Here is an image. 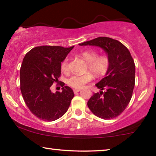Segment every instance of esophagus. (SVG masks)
I'll use <instances>...</instances> for the list:
<instances>
[{
  "label": "esophagus",
  "mask_w": 156,
  "mask_h": 156,
  "mask_svg": "<svg viewBox=\"0 0 156 156\" xmlns=\"http://www.w3.org/2000/svg\"><path fill=\"white\" fill-rule=\"evenodd\" d=\"M74 94H76V93H78L79 91H81V89H74Z\"/></svg>",
  "instance_id": "obj_1"
}]
</instances>
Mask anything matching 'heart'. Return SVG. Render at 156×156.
I'll return each instance as SVG.
<instances>
[{
    "mask_svg": "<svg viewBox=\"0 0 156 156\" xmlns=\"http://www.w3.org/2000/svg\"><path fill=\"white\" fill-rule=\"evenodd\" d=\"M80 56L87 62V70L91 72L94 76H102L107 71L109 65V60L107 57L98 56L97 52L94 50L84 51L81 53ZM61 69L64 72H67L69 69L67 58H65L62 62ZM90 73L87 72L84 74H74L68 79L67 84L74 88H83L92 80V75Z\"/></svg>",
    "mask_w": 156,
    "mask_h": 156,
    "instance_id": "1",
    "label": "heart"
}]
</instances>
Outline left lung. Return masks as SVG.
<instances>
[{
  "label": "left lung",
  "instance_id": "8db88e82",
  "mask_svg": "<svg viewBox=\"0 0 156 156\" xmlns=\"http://www.w3.org/2000/svg\"><path fill=\"white\" fill-rule=\"evenodd\" d=\"M79 44L99 47L106 52L109 60L106 76L96 84L101 91L89 99L88 107L95 116L103 119L119 116L131 101L135 85V64L129 50L118 40L107 37Z\"/></svg>",
  "mask_w": 156,
  "mask_h": 156
}]
</instances>
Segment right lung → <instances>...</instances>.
<instances>
[{"mask_svg":"<svg viewBox=\"0 0 156 156\" xmlns=\"http://www.w3.org/2000/svg\"><path fill=\"white\" fill-rule=\"evenodd\" d=\"M73 47L39 46L25 55L20 72V90L30 111L41 120L53 121L67 112L73 99V90L67 86L52 93L50 87L58 82L61 62Z\"/></svg>","mask_w":156,"mask_h":156,"instance_id":"1","label":"right lung"}]
</instances>
